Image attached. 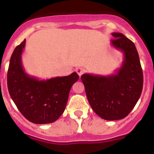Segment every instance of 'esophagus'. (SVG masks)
<instances>
[{
	"instance_id": "esophagus-1",
	"label": "esophagus",
	"mask_w": 154,
	"mask_h": 154,
	"mask_svg": "<svg viewBox=\"0 0 154 154\" xmlns=\"http://www.w3.org/2000/svg\"><path fill=\"white\" fill-rule=\"evenodd\" d=\"M75 72L78 73V75H79V77H81L82 75L85 72V69H83V68H82V67H78V68H76Z\"/></svg>"
}]
</instances>
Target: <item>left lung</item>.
<instances>
[{
    "label": "left lung",
    "mask_w": 154,
    "mask_h": 154,
    "mask_svg": "<svg viewBox=\"0 0 154 154\" xmlns=\"http://www.w3.org/2000/svg\"><path fill=\"white\" fill-rule=\"evenodd\" d=\"M110 41L123 54V61L115 74H83L87 99L93 111L106 120H118L129 115L140 97L143 75L136 46L124 35L113 32Z\"/></svg>",
    "instance_id": "left-lung-1"
}]
</instances>
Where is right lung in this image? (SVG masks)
<instances>
[{"label": "right lung", "mask_w": 154, "mask_h": 154, "mask_svg": "<svg viewBox=\"0 0 154 154\" xmlns=\"http://www.w3.org/2000/svg\"><path fill=\"white\" fill-rule=\"evenodd\" d=\"M25 39L14 50L8 72L11 97L24 117L35 124L55 122L65 111L70 89L78 81L76 72L40 80L25 72L21 55Z\"/></svg>", "instance_id": "1"}]
</instances>
